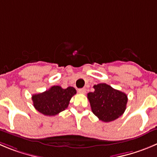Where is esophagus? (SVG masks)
<instances>
[{
	"mask_svg": "<svg viewBox=\"0 0 157 157\" xmlns=\"http://www.w3.org/2000/svg\"><path fill=\"white\" fill-rule=\"evenodd\" d=\"M78 93H80V94H85L86 93V89L85 88L78 89Z\"/></svg>",
	"mask_w": 157,
	"mask_h": 157,
	"instance_id": "esophagus-1",
	"label": "esophagus"
}]
</instances>
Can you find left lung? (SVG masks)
Masks as SVG:
<instances>
[{
	"instance_id": "8db88e82",
	"label": "left lung",
	"mask_w": 157,
	"mask_h": 157,
	"mask_svg": "<svg viewBox=\"0 0 157 157\" xmlns=\"http://www.w3.org/2000/svg\"><path fill=\"white\" fill-rule=\"evenodd\" d=\"M94 91L87 94L93 113L105 122L119 118L126 109L128 98L125 93L106 83L94 86Z\"/></svg>"
}]
</instances>
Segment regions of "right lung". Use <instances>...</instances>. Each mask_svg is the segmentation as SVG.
Segmentation results:
<instances>
[{"mask_svg": "<svg viewBox=\"0 0 157 157\" xmlns=\"http://www.w3.org/2000/svg\"><path fill=\"white\" fill-rule=\"evenodd\" d=\"M77 90L73 87L63 89L60 86H52L42 93L32 95L35 108L44 115L54 116L68 107L71 98Z\"/></svg>", "mask_w": 157, "mask_h": 157, "instance_id": "right-lung-1", "label": "right lung"}]
</instances>
